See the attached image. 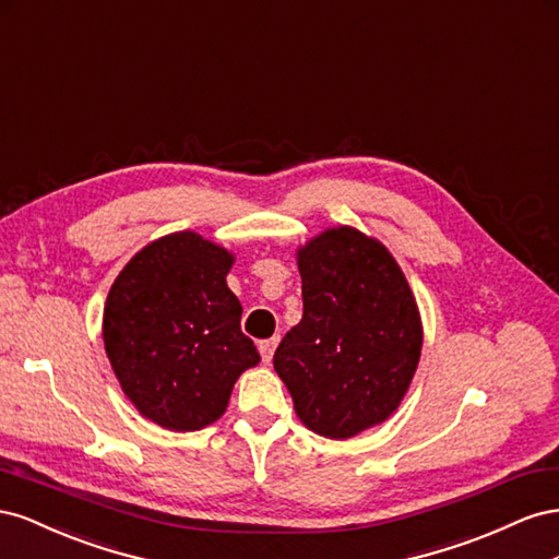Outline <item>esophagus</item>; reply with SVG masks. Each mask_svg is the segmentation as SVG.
<instances>
[{
	"mask_svg": "<svg viewBox=\"0 0 559 559\" xmlns=\"http://www.w3.org/2000/svg\"><path fill=\"white\" fill-rule=\"evenodd\" d=\"M276 344H278V340H276V337H274V340H264V342H260V354H262V360H264V362H271V358H274Z\"/></svg>",
	"mask_w": 559,
	"mask_h": 559,
	"instance_id": "1",
	"label": "esophagus"
}]
</instances>
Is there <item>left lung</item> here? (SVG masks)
I'll use <instances>...</instances> for the list:
<instances>
[{
  "mask_svg": "<svg viewBox=\"0 0 559 559\" xmlns=\"http://www.w3.org/2000/svg\"><path fill=\"white\" fill-rule=\"evenodd\" d=\"M305 316L274 370L299 421L330 440L384 424L421 358L417 299L389 248L356 227H328L297 248Z\"/></svg>",
  "mask_w": 559,
  "mask_h": 559,
  "instance_id": "8db88e82",
  "label": "left lung"
}]
</instances>
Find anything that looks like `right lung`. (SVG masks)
<instances>
[{
	"instance_id": "1",
	"label": "right lung",
	"mask_w": 559,
	"mask_h": 559,
	"mask_svg": "<svg viewBox=\"0 0 559 559\" xmlns=\"http://www.w3.org/2000/svg\"><path fill=\"white\" fill-rule=\"evenodd\" d=\"M234 252L197 231L150 241L126 262L103 309V342L123 395L166 430H201L227 412L260 362L229 290Z\"/></svg>"
}]
</instances>
